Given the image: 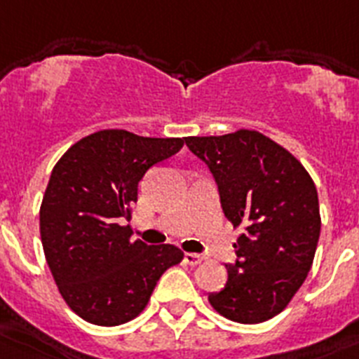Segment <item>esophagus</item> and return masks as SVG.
Here are the masks:
<instances>
[{
	"instance_id": "1",
	"label": "esophagus",
	"mask_w": 359,
	"mask_h": 359,
	"mask_svg": "<svg viewBox=\"0 0 359 359\" xmlns=\"http://www.w3.org/2000/svg\"><path fill=\"white\" fill-rule=\"evenodd\" d=\"M183 260H185L187 264L196 266V264H200L201 260H203V257H201V255H198V253H185Z\"/></svg>"
}]
</instances>
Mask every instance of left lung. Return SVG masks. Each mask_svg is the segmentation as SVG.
<instances>
[{"label":"left lung","instance_id":"8db88e82","mask_svg":"<svg viewBox=\"0 0 359 359\" xmlns=\"http://www.w3.org/2000/svg\"><path fill=\"white\" fill-rule=\"evenodd\" d=\"M185 143L211 170L227 220L244 229L235 262L226 264V286L209 293V303L231 321H268L312 268L321 231L318 189L286 148L255 130Z\"/></svg>","mask_w":359,"mask_h":359}]
</instances>
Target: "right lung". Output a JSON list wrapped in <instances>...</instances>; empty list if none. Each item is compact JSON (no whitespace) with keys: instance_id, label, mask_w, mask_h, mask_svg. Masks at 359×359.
<instances>
[{"instance_id":"add662e5","label":"right lung","mask_w":359,"mask_h":359,"mask_svg":"<svg viewBox=\"0 0 359 359\" xmlns=\"http://www.w3.org/2000/svg\"><path fill=\"white\" fill-rule=\"evenodd\" d=\"M182 147V137L100 130L53 168L40 207L41 245L62 297L84 321L115 327L137 318L159 277L182 262L176 245L132 240L130 226H121L144 174Z\"/></svg>"}]
</instances>
